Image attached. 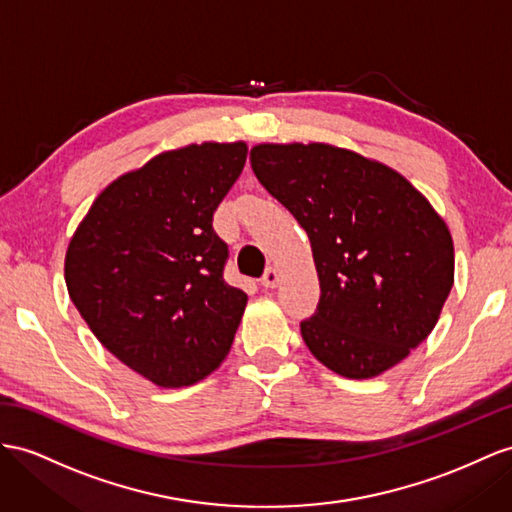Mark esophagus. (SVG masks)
I'll return each instance as SVG.
<instances>
[{"label":"esophagus","instance_id":"1","mask_svg":"<svg viewBox=\"0 0 512 512\" xmlns=\"http://www.w3.org/2000/svg\"><path fill=\"white\" fill-rule=\"evenodd\" d=\"M279 279H281L279 270L270 266V268L264 272V277H261V285H264V287H277V285H279Z\"/></svg>","mask_w":512,"mask_h":512}]
</instances>
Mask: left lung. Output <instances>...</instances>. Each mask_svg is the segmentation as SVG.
Wrapping results in <instances>:
<instances>
[{
  "label": "left lung",
  "mask_w": 512,
  "mask_h": 512,
  "mask_svg": "<svg viewBox=\"0 0 512 512\" xmlns=\"http://www.w3.org/2000/svg\"><path fill=\"white\" fill-rule=\"evenodd\" d=\"M259 183L309 235L320 303L300 333L346 378L393 368L435 329L454 283L443 218L396 170L333 144H257Z\"/></svg>",
  "instance_id": "8db88e82"
}]
</instances>
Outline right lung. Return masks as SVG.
<instances>
[{"label":"right lung","mask_w":512,"mask_h":512,"mask_svg":"<svg viewBox=\"0 0 512 512\" xmlns=\"http://www.w3.org/2000/svg\"><path fill=\"white\" fill-rule=\"evenodd\" d=\"M244 142L155 155L103 190L73 233L64 279L90 331L157 387H188L225 361L248 296L222 277L214 212L240 177Z\"/></svg>","instance_id":"obj_1"}]
</instances>
